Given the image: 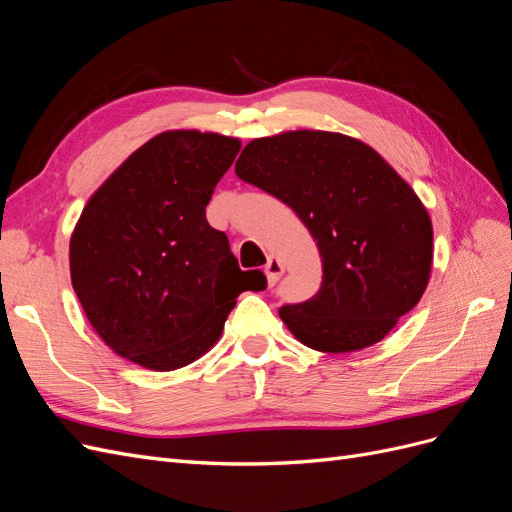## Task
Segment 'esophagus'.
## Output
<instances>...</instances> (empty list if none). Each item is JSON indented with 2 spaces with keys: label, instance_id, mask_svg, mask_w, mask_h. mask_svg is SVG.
I'll return each instance as SVG.
<instances>
[{
  "label": "esophagus",
  "instance_id": "1",
  "mask_svg": "<svg viewBox=\"0 0 512 512\" xmlns=\"http://www.w3.org/2000/svg\"><path fill=\"white\" fill-rule=\"evenodd\" d=\"M265 273H267V280H269V284L273 286L277 280H280L282 273H284L282 260H280V258H275V256H271V258H269V262H267V267H265Z\"/></svg>",
  "mask_w": 512,
  "mask_h": 512
}]
</instances>
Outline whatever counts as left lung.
Returning <instances> with one entry per match:
<instances>
[{
    "mask_svg": "<svg viewBox=\"0 0 512 512\" xmlns=\"http://www.w3.org/2000/svg\"><path fill=\"white\" fill-rule=\"evenodd\" d=\"M235 173L280 198L318 245L320 290L280 307L301 344L363 350L421 301L433 260L429 213L378 151L346 134L297 130L254 138Z\"/></svg>",
    "mask_w": 512,
    "mask_h": 512,
    "instance_id": "left-lung-1",
    "label": "left lung"
}]
</instances>
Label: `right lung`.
Here are the masks:
<instances>
[{
	"label": "right lung",
	"instance_id": "obj_1",
	"mask_svg": "<svg viewBox=\"0 0 512 512\" xmlns=\"http://www.w3.org/2000/svg\"><path fill=\"white\" fill-rule=\"evenodd\" d=\"M239 149V138L213 132H162L87 200L70 239L72 288L123 359L188 365L218 342L243 290L267 288L258 269H239L205 215Z\"/></svg>",
	"mask_w": 512,
	"mask_h": 512
}]
</instances>
